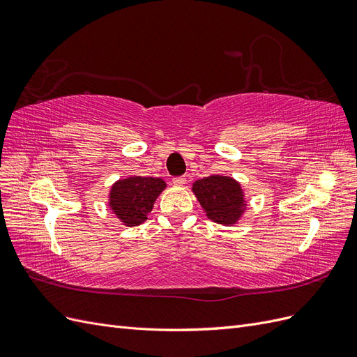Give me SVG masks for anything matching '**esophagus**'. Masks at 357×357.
<instances>
[{"label": "esophagus", "instance_id": "esophagus-1", "mask_svg": "<svg viewBox=\"0 0 357 357\" xmlns=\"http://www.w3.org/2000/svg\"><path fill=\"white\" fill-rule=\"evenodd\" d=\"M186 181H188V178H186L185 176H180V177L172 178V183H174L176 186H185V185H186Z\"/></svg>", "mask_w": 357, "mask_h": 357}]
</instances>
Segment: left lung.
I'll return each instance as SVG.
<instances>
[{
	"label": "left lung",
	"instance_id": "left-lung-1",
	"mask_svg": "<svg viewBox=\"0 0 357 357\" xmlns=\"http://www.w3.org/2000/svg\"><path fill=\"white\" fill-rule=\"evenodd\" d=\"M207 218L219 225H235L245 211L247 202L238 181L228 176H208L192 185Z\"/></svg>",
	"mask_w": 357,
	"mask_h": 357
}]
</instances>
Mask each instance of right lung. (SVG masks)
Wrapping results in <instances>:
<instances>
[{
  "mask_svg": "<svg viewBox=\"0 0 357 357\" xmlns=\"http://www.w3.org/2000/svg\"><path fill=\"white\" fill-rule=\"evenodd\" d=\"M165 188L167 183L158 177L131 176L117 180L110 189L109 207L125 226H138L147 219Z\"/></svg>",
  "mask_w": 357,
  "mask_h": 357,
  "instance_id": "1",
  "label": "right lung"
}]
</instances>
